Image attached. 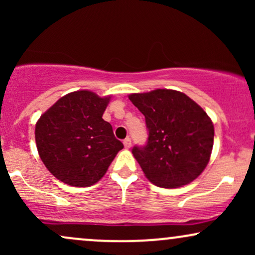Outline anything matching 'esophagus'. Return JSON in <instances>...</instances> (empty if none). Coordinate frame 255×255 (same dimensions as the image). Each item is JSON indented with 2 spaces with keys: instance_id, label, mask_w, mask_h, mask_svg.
Listing matches in <instances>:
<instances>
[{
  "instance_id": "1",
  "label": "esophagus",
  "mask_w": 255,
  "mask_h": 255,
  "mask_svg": "<svg viewBox=\"0 0 255 255\" xmlns=\"http://www.w3.org/2000/svg\"><path fill=\"white\" fill-rule=\"evenodd\" d=\"M124 145L126 148H129L131 146V140L129 139V137H126V139L124 140Z\"/></svg>"
}]
</instances>
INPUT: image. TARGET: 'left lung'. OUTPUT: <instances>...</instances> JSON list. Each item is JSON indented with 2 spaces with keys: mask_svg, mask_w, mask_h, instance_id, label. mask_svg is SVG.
<instances>
[{
  "mask_svg": "<svg viewBox=\"0 0 255 255\" xmlns=\"http://www.w3.org/2000/svg\"><path fill=\"white\" fill-rule=\"evenodd\" d=\"M129 99L145 116L148 130L146 144L131 150L146 177L165 188L195 180L209 163L215 136L203 108L174 90L133 93Z\"/></svg>",
  "mask_w": 255,
  "mask_h": 255,
  "instance_id": "obj_1",
  "label": "left lung"
}]
</instances>
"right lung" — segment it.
<instances>
[{
  "instance_id": "1",
  "label": "right lung",
  "mask_w": 255,
  "mask_h": 255,
  "mask_svg": "<svg viewBox=\"0 0 255 255\" xmlns=\"http://www.w3.org/2000/svg\"><path fill=\"white\" fill-rule=\"evenodd\" d=\"M110 97L77 91L60 98L36 125V144L48 170L62 182L89 187L98 182L124 144L102 119Z\"/></svg>"
}]
</instances>
